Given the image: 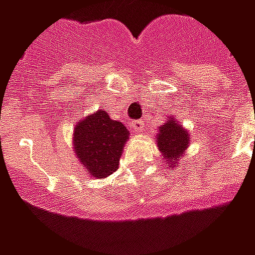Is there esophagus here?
Listing matches in <instances>:
<instances>
[{
    "mask_svg": "<svg viewBox=\"0 0 255 255\" xmlns=\"http://www.w3.org/2000/svg\"><path fill=\"white\" fill-rule=\"evenodd\" d=\"M132 127H133V129H135V131H142V129L144 128L143 120H140V119H139V120H133Z\"/></svg>",
    "mask_w": 255,
    "mask_h": 255,
    "instance_id": "obj_1",
    "label": "esophagus"
}]
</instances>
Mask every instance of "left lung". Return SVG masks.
Listing matches in <instances>:
<instances>
[{
	"mask_svg": "<svg viewBox=\"0 0 255 255\" xmlns=\"http://www.w3.org/2000/svg\"><path fill=\"white\" fill-rule=\"evenodd\" d=\"M188 139L190 136L187 131L183 129L180 124H176L173 120H171L160 127L157 142L160 151L165 155V158L171 164V161L176 162L177 158L183 155V151L187 149Z\"/></svg>",
	"mask_w": 255,
	"mask_h": 255,
	"instance_id": "8db88e82",
	"label": "left lung"
}]
</instances>
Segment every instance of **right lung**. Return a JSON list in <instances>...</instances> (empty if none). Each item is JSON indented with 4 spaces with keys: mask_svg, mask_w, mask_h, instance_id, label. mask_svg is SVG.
I'll use <instances>...</instances> for the list:
<instances>
[{
    "mask_svg": "<svg viewBox=\"0 0 255 255\" xmlns=\"http://www.w3.org/2000/svg\"><path fill=\"white\" fill-rule=\"evenodd\" d=\"M127 139L128 131L123 123L112 120L105 111H98L75 127L73 149L91 176L104 179L119 168Z\"/></svg>",
    "mask_w": 255,
    "mask_h": 255,
    "instance_id": "obj_1",
    "label": "right lung"
}]
</instances>
